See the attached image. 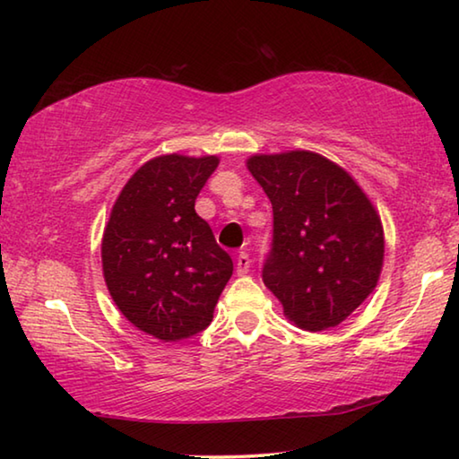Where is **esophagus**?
Instances as JSON below:
<instances>
[{"mask_svg":"<svg viewBox=\"0 0 459 459\" xmlns=\"http://www.w3.org/2000/svg\"><path fill=\"white\" fill-rule=\"evenodd\" d=\"M248 267H251V259L247 253H240L237 257V275H247Z\"/></svg>","mask_w":459,"mask_h":459,"instance_id":"34e87169","label":"esophagus"}]
</instances>
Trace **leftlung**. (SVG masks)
Returning <instances> with one entry per match:
<instances>
[{"label": "left lung", "instance_id": "1", "mask_svg": "<svg viewBox=\"0 0 459 459\" xmlns=\"http://www.w3.org/2000/svg\"><path fill=\"white\" fill-rule=\"evenodd\" d=\"M247 168L273 206L263 283L298 328H336L375 291L383 271L375 204L344 168L316 152L255 153Z\"/></svg>", "mask_w": 459, "mask_h": 459}]
</instances>
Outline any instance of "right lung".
<instances>
[{
  "label": "right lung",
  "instance_id": "right-lung-1",
  "mask_svg": "<svg viewBox=\"0 0 459 459\" xmlns=\"http://www.w3.org/2000/svg\"><path fill=\"white\" fill-rule=\"evenodd\" d=\"M219 161L182 153L145 161L123 186L103 232L100 261L115 306L161 342L204 330L232 275L229 253L194 211Z\"/></svg>",
  "mask_w": 459,
  "mask_h": 459
}]
</instances>
